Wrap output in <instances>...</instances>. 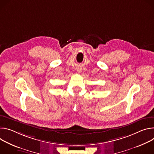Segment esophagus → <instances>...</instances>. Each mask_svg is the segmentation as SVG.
<instances>
[{"label":"esophagus","mask_w":154,"mask_h":154,"mask_svg":"<svg viewBox=\"0 0 154 154\" xmlns=\"http://www.w3.org/2000/svg\"><path fill=\"white\" fill-rule=\"evenodd\" d=\"M77 70H78L79 72H81V68H77Z\"/></svg>","instance_id":"1"}]
</instances>
